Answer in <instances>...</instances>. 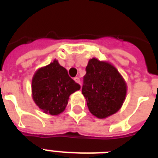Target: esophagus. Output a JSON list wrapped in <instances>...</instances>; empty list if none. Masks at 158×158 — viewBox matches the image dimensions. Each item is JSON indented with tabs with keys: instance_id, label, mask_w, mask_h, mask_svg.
<instances>
[{
	"instance_id": "esophagus-1",
	"label": "esophagus",
	"mask_w": 158,
	"mask_h": 158,
	"mask_svg": "<svg viewBox=\"0 0 158 158\" xmlns=\"http://www.w3.org/2000/svg\"><path fill=\"white\" fill-rule=\"evenodd\" d=\"M74 79V81L76 82V83H78L79 84H80V79H79V77H75Z\"/></svg>"
}]
</instances>
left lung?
<instances>
[{"mask_svg":"<svg viewBox=\"0 0 158 158\" xmlns=\"http://www.w3.org/2000/svg\"><path fill=\"white\" fill-rule=\"evenodd\" d=\"M126 90V83L112 64L96 58L89 60L82 94L93 115L103 119L117 112L125 101Z\"/></svg>","mask_w":158,"mask_h":158,"instance_id":"obj_1","label":"left lung"}]
</instances>
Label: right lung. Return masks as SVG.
Segmentation results:
<instances>
[{
    "label": "right lung",
    "mask_w": 158,
    "mask_h": 158,
    "mask_svg": "<svg viewBox=\"0 0 158 158\" xmlns=\"http://www.w3.org/2000/svg\"><path fill=\"white\" fill-rule=\"evenodd\" d=\"M79 89L80 85L56 60L38 69L32 80L33 101L44 112L52 115L64 111L69 95Z\"/></svg>",
    "instance_id": "obj_1"
}]
</instances>
